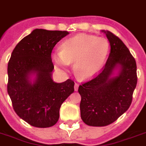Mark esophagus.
<instances>
[{"instance_id": "esophagus-1", "label": "esophagus", "mask_w": 146, "mask_h": 146, "mask_svg": "<svg viewBox=\"0 0 146 146\" xmlns=\"http://www.w3.org/2000/svg\"><path fill=\"white\" fill-rule=\"evenodd\" d=\"M78 88H79V84L75 83V85H74V90H75V91H77Z\"/></svg>"}]
</instances>
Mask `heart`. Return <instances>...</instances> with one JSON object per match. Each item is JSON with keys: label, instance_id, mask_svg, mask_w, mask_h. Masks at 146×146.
Returning a JSON list of instances; mask_svg holds the SVG:
<instances>
[{"label": "heart", "instance_id": "obj_1", "mask_svg": "<svg viewBox=\"0 0 146 146\" xmlns=\"http://www.w3.org/2000/svg\"><path fill=\"white\" fill-rule=\"evenodd\" d=\"M109 52V42L103 37L80 34L65 40L61 50L52 53L56 65L66 68L73 63L76 76L80 80H90L99 73Z\"/></svg>", "mask_w": 146, "mask_h": 146}]
</instances>
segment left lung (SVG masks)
I'll list each match as a JSON object with an SVG mask.
<instances>
[{"label":"left lung","instance_id":"1","mask_svg":"<svg viewBox=\"0 0 146 146\" xmlns=\"http://www.w3.org/2000/svg\"><path fill=\"white\" fill-rule=\"evenodd\" d=\"M111 52L102 71L79 86L82 121L92 127L113 123L128 110L137 83L136 60L123 42L109 31Z\"/></svg>","mask_w":146,"mask_h":146}]
</instances>
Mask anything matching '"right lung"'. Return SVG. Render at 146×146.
<instances>
[{
    "label": "right lung",
    "mask_w": 146,
    "mask_h": 146,
    "mask_svg": "<svg viewBox=\"0 0 146 146\" xmlns=\"http://www.w3.org/2000/svg\"><path fill=\"white\" fill-rule=\"evenodd\" d=\"M66 31L35 29L13 49L8 63L7 92L15 112L31 126L52 127L63 102L74 92V82H54L51 51Z\"/></svg>",
    "instance_id": "obj_1"
}]
</instances>
